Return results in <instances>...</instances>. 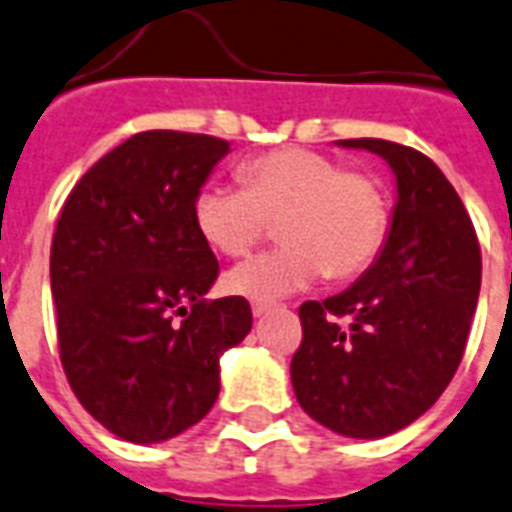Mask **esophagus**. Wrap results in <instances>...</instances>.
<instances>
[{"instance_id": "1", "label": "esophagus", "mask_w": 512, "mask_h": 512, "mask_svg": "<svg viewBox=\"0 0 512 512\" xmlns=\"http://www.w3.org/2000/svg\"><path fill=\"white\" fill-rule=\"evenodd\" d=\"M272 310H275V304H267V301H253L251 304L253 318H264V315H269Z\"/></svg>"}]
</instances>
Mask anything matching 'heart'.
<instances>
[{"instance_id":"1","label":"heart","mask_w":512,"mask_h":512,"mask_svg":"<svg viewBox=\"0 0 512 512\" xmlns=\"http://www.w3.org/2000/svg\"><path fill=\"white\" fill-rule=\"evenodd\" d=\"M243 186L208 184L194 197V224L224 256H245L280 221L283 248L245 261L227 275L229 291L280 299L331 272L363 275L382 253L390 205L382 181L347 170L331 154L285 146L240 165Z\"/></svg>"}]
</instances>
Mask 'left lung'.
<instances>
[{
  "instance_id": "8db88e82",
  "label": "left lung",
  "mask_w": 512,
  "mask_h": 512,
  "mask_svg": "<svg viewBox=\"0 0 512 512\" xmlns=\"http://www.w3.org/2000/svg\"><path fill=\"white\" fill-rule=\"evenodd\" d=\"M339 144L387 160L398 202L382 253L355 285L299 307L291 382L323 427L384 438L422 417L457 374L481 291V245L430 157L382 138Z\"/></svg>"
}]
</instances>
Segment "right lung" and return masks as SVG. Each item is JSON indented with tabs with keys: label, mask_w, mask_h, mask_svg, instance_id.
I'll return each mask as SVG.
<instances>
[{
	"label": "right lung",
	"mask_w": 512,
	"mask_h": 512,
	"mask_svg": "<svg viewBox=\"0 0 512 512\" xmlns=\"http://www.w3.org/2000/svg\"><path fill=\"white\" fill-rule=\"evenodd\" d=\"M224 138L146 130L104 154L63 202L50 288L63 374L87 414L133 443L197 425L219 398V358L248 336L243 296L205 299L219 261L194 197Z\"/></svg>",
	"instance_id": "1"
}]
</instances>
